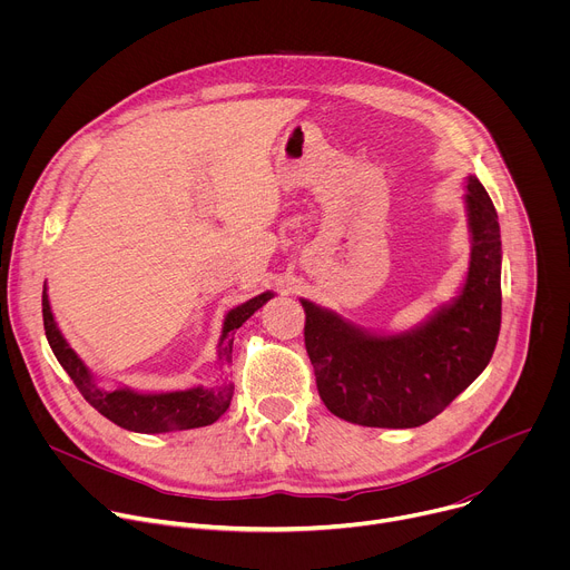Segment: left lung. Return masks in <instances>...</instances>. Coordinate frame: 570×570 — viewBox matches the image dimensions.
Here are the masks:
<instances>
[{
  "mask_svg": "<svg viewBox=\"0 0 570 570\" xmlns=\"http://www.w3.org/2000/svg\"><path fill=\"white\" fill-rule=\"evenodd\" d=\"M471 262L460 295L417 330L374 336L302 299L320 399L352 424L415 429L438 417L492 361L501 332V227L490 194L466 183Z\"/></svg>",
  "mask_w": 570,
  "mask_h": 570,
  "instance_id": "left-lung-1",
  "label": "left lung"
}]
</instances>
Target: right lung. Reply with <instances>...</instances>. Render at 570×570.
<instances>
[{
	"instance_id": "add662e5",
	"label": "right lung",
	"mask_w": 570,
	"mask_h": 570,
	"mask_svg": "<svg viewBox=\"0 0 570 570\" xmlns=\"http://www.w3.org/2000/svg\"><path fill=\"white\" fill-rule=\"evenodd\" d=\"M273 293H262L246 304L232 308L223 322V336L218 343V361L227 370L232 363V343L234 332L246 322L257 308H262ZM42 320H45V334L49 341L51 352L56 354L62 370L69 374L78 392L86 396V401L97 409L104 417L115 422L117 426L135 433H169V431H189L214 424L227 409L232 401V383L225 381L216 387H189L178 392H155L144 394L128 387L119 390H104L97 385L92 372L86 363L78 358V354L67 345L60 330L56 327V320L49 306L47 286L42 291Z\"/></svg>"
}]
</instances>
